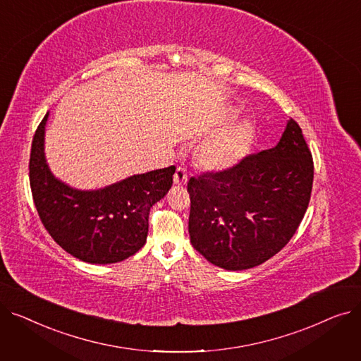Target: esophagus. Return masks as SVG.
Returning a JSON list of instances; mask_svg holds the SVG:
<instances>
[{
	"label": "esophagus",
	"instance_id": "34e87169",
	"mask_svg": "<svg viewBox=\"0 0 361 361\" xmlns=\"http://www.w3.org/2000/svg\"><path fill=\"white\" fill-rule=\"evenodd\" d=\"M174 183L181 185V184H185L187 183V171L183 168V166H178L176 169V174H174Z\"/></svg>",
	"mask_w": 361,
	"mask_h": 361
}]
</instances>
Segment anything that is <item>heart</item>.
Wrapping results in <instances>:
<instances>
[{
	"instance_id": "1",
	"label": "heart",
	"mask_w": 361,
	"mask_h": 361,
	"mask_svg": "<svg viewBox=\"0 0 361 361\" xmlns=\"http://www.w3.org/2000/svg\"><path fill=\"white\" fill-rule=\"evenodd\" d=\"M253 127L249 121H238L228 128L206 137L197 147V161L207 169L222 171L238 164L250 149Z\"/></svg>"
}]
</instances>
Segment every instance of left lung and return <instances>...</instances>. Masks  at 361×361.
<instances>
[{
    "label": "left lung",
    "mask_w": 361,
    "mask_h": 361,
    "mask_svg": "<svg viewBox=\"0 0 361 361\" xmlns=\"http://www.w3.org/2000/svg\"><path fill=\"white\" fill-rule=\"evenodd\" d=\"M313 174L312 152L290 118L275 147L192 177L187 192L193 247L226 271L267 262L295 234L310 202Z\"/></svg>",
    "instance_id": "obj_1"
}]
</instances>
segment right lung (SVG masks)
Returning <instances> with one entry per match:
<instances>
[{"label":"right lung","mask_w":361,"mask_h":361,"mask_svg":"<svg viewBox=\"0 0 361 361\" xmlns=\"http://www.w3.org/2000/svg\"><path fill=\"white\" fill-rule=\"evenodd\" d=\"M48 114L37 126L29 161L36 211L54 241L87 263H117L146 243L150 207L173 185L176 166L131 176L99 190H78L48 168L44 137Z\"/></svg>","instance_id":"right-lung-1"}]
</instances>
